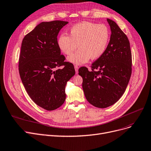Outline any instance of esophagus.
Returning a JSON list of instances; mask_svg holds the SVG:
<instances>
[{"label": "esophagus", "mask_w": 151, "mask_h": 151, "mask_svg": "<svg viewBox=\"0 0 151 151\" xmlns=\"http://www.w3.org/2000/svg\"><path fill=\"white\" fill-rule=\"evenodd\" d=\"M75 69L76 73L78 74V67L77 66V65H75Z\"/></svg>", "instance_id": "esophagus-1"}]
</instances>
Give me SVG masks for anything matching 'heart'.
Returning <instances> with one entry per match:
<instances>
[{"instance_id":"1","label":"heart","mask_w":151,"mask_h":151,"mask_svg":"<svg viewBox=\"0 0 151 151\" xmlns=\"http://www.w3.org/2000/svg\"><path fill=\"white\" fill-rule=\"evenodd\" d=\"M110 39V31L104 24L84 22L73 25L70 36L62 33L58 37L57 44L63 53L69 55L78 45L79 50L70 55L68 60L75 65H83L90 58H100L106 51Z\"/></svg>"}]
</instances>
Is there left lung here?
Listing matches in <instances>:
<instances>
[{"label": "left lung", "instance_id": "left-lung-1", "mask_svg": "<svg viewBox=\"0 0 151 151\" xmlns=\"http://www.w3.org/2000/svg\"><path fill=\"white\" fill-rule=\"evenodd\" d=\"M110 42L104 54L92 63L78 70L83 78L82 86L87 101L98 108L112 106L125 91L132 71L129 42L116 23L109 18Z\"/></svg>", "mask_w": 151, "mask_h": 151}]
</instances>
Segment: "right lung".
Returning a JSON list of instances; mask_svg holds the SVG:
<instances>
[{
  "instance_id": "obj_1",
  "label": "right lung",
  "mask_w": 151,
  "mask_h": 151,
  "mask_svg": "<svg viewBox=\"0 0 151 151\" xmlns=\"http://www.w3.org/2000/svg\"><path fill=\"white\" fill-rule=\"evenodd\" d=\"M68 22H42L26 35L22 43L18 70L28 94L47 110L60 107L65 101L67 82L75 75L73 65L65 62L57 44V35Z\"/></svg>"
}]
</instances>
